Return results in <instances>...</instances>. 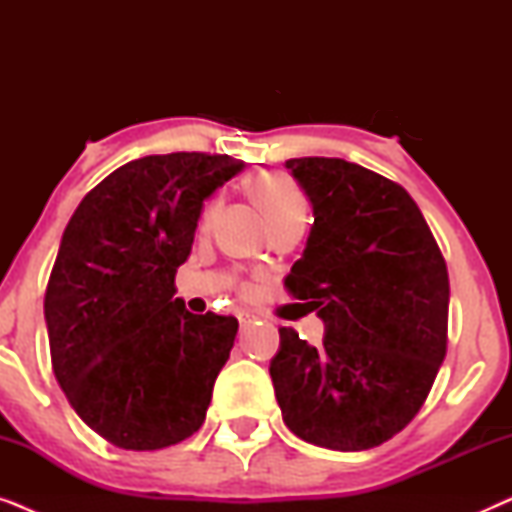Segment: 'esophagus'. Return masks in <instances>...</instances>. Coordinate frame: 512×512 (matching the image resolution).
Instances as JSON below:
<instances>
[{
  "mask_svg": "<svg viewBox=\"0 0 512 512\" xmlns=\"http://www.w3.org/2000/svg\"><path fill=\"white\" fill-rule=\"evenodd\" d=\"M237 321H240V328H247V326L254 324V314L240 312V314H237Z\"/></svg>",
  "mask_w": 512,
  "mask_h": 512,
  "instance_id": "obj_1",
  "label": "esophagus"
}]
</instances>
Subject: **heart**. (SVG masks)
I'll return each instance as SVG.
<instances>
[{"instance_id": "1", "label": "heart", "mask_w": 512, "mask_h": 512, "mask_svg": "<svg viewBox=\"0 0 512 512\" xmlns=\"http://www.w3.org/2000/svg\"><path fill=\"white\" fill-rule=\"evenodd\" d=\"M251 193H254V200L258 202V207L263 209L270 226H277V223H284L289 219H305L307 216V198L303 188L298 186V181L286 177V174H258V177L251 181ZM219 205L221 198L207 202L205 212H202V226H209V223H212L216 212H219ZM242 291L251 293L254 286L244 284Z\"/></svg>"}]
</instances>
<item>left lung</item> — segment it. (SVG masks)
<instances>
[{
  "instance_id": "1",
  "label": "left lung",
  "mask_w": 512,
  "mask_h": 512,
  "mask_svg": "<svg viewBox=\"0 0 512 512\" xmlns=\"http://www.w3.org/2000/svg\"><path fill=\"white\" fill-rule=\"evenodd\" d=\"M314 226L284 279L326 324L310 347L279 328L270 363L284 424L340 452L387 443L412 422L447 352L450 279L429 223L401 184L342 158H291Z\"/></svg>"
}]
</instances>
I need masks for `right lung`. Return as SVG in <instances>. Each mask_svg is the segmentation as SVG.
Wrapping results in <instances>:
<instances>
[{
	"mask_svg": "<svg viewBox=\"0 0 512 512\" xmlns=\"http://www.w3.org/2000/svg\"><path fill=\"white\" fill-rule=\"evenodd\" d=\"M244 167L226 153L130 160L69 219L44 314L55 380L76 415L121 450H160L205 422L235 317L174 298L202 202Z\"/></svg>",
	"mask_w": 512,
	"mask_h": 512,
	"instance_id": "add662e5",
	"label": "right lung"
}]
</instances>
